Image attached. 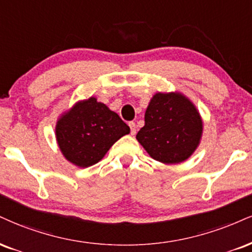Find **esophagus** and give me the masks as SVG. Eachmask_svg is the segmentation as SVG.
<instances>
[{
  "label": "esophagus",
  "mask_w": 252,
  "mask_h": 252,
  "mask_svg": "<svg viewBox=\"0 0 252 252\" xmlns=\"http://www.w3.org/2000/svg\"><path fill=\"white\" fill-rule=\"evenodd\" d=\"M129 126H130V134L132 136L136 135V124L134 122H129Z\"/></svg>",
  "instance_id": "obj_1"
}]
</instances>
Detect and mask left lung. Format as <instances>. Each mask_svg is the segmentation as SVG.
<instances>
[{"instance_id":"obj_1","label":"left lung","mask_w":252,"mask_h":252,"mask_svg":"<svg viewBox=\"0 0 252 252\" xmlns=\"http://www.w3.org/2000/svg\"><path fill=\"white\" fill-rule=\"evenodd\" d=\"M203 121L190 98L180 92L156 93L136 139L150 157L164 164L189 158L201 143Z\"/></svg>"}]
</instances>
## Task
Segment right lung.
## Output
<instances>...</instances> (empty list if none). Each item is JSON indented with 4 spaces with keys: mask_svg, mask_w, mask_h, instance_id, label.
<instances>
[{
    "mask_svg": "<svg viewBox=\"0 0 252 252\" xmlns=\"http://www.w3.org/2000/svg\"><path fill=\"white\" fill-rule=\"evenodd\" d=\"M130 128L96 97L75 103L61 114L55 136L64 158L78 168L96 164Z\"/></svg>",
    "mask_w": 252,
    "mask_h": 252,
    "instance_id": "add662e5",
    "label": "right lung"
}]
</instances>
